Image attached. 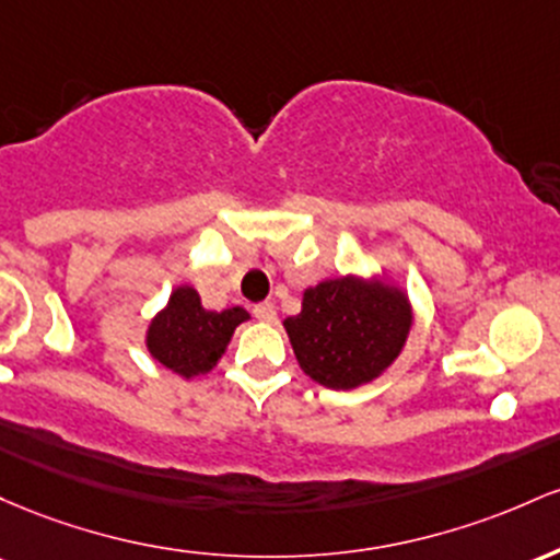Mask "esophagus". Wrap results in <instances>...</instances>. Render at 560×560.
Returning <instances> with one entry per match:
<instances>
[{"label":"esophagus","instance_id":"esophagus-1","mask_svg":"<svg viewBox=\"0 0 560 560\" xmlns=\"http://www.w3.org/2000/svg\"><path fill=\"white\" fill-rule=\"evenodd\" d=\"M254 314L256 319H261V323H275V319H278V310H275L272 301H261V304H256Z\"/></svg>","mask_w":560,"mask_h":560}]
</instances>
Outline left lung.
<instances>
[{
  "instance_id": "left-lung-1",
  "label": "left lung",
  "mask_w": 560,
  "mask_h": 560,
  "mask_svg": "<svg viewBox=\"0 0 560 560\" xmlns=\"http://www.w3.org/2000/svg\"><path fill=\"white\" fill-rule=\"evenodd\" d=\"M282 325L301 370L347 392L392 368L410 336L412 306L386 278L347 275L306 288L301 312Z\"/></svg>"
}]
</instances>
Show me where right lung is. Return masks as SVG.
I'll return each instance as SVG.
<instances>
[{
  "mask_svg": "<svg viewBox=\"0 0 560 560\" xmlns=\"http://www.w3.org/2000/svg\"><path fill=\"white\" fill-rule=\"evenodd\" d=\"M246 319L248 312L243 306L203 310L196 288L179 285L168 296V304L150 319L144 347L155 362L190 381L217 368L232 332Z\"/></svg>",
  "mask_w": 560,
  "mask_h": 560,
  "instance_id": "add662e5",
  "label": "right lung"
}]
</instances>
